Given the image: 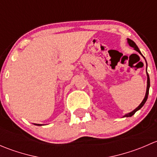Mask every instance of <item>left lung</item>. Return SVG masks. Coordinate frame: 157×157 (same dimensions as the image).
<instances>
[{
	"label": "left lung",
	"instance_id": "8db88e82",
	"mask_svg": "<svg viewBox=\"0 0 157 157\" xmlns=\"http://www.w3.org/2000/svg\"><path fill=\"white\" fill-rule=\"evenodd\" d=\"M128 44H129L130 46L133 47V48H134V49H135L136 51H137V52H138L140 54V55H142V54L140 53V50H139L138 47L137 46V45H136L135 42H134V41H132V40H131V39H128ZM149 89H150V77H149L148 74H147V92H146V95H145L144 99V100L142 101V102H141V103H140V105H139V106L137 107V108H136L135 109H134V111H133V112H130V113H128V114H126V115H124V117H131V116H132V115H134V114L135 113V112H137V111H138L139 109H140L142 108V106H143V105H144V104H145V102H146V101H147V97H148V94H149Z\"/></svg>",
	"mask_w": 157,
	"mask_h": 157
}]
</instances>
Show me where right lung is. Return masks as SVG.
<instances>
[{"mask_svg":"<svg viewBox=\"0 0 157 157\" xmlns=\"http://www.w3.org/2000/svg\"><path fill=\"white\" fill-rule=\"evenodd\" d=\"M37 125H42V124H37Z\"/></svg>","mask_w":157,"mask_h":157,"instance_id":"right-lung-1","label":"right lung"}]
</instances>
